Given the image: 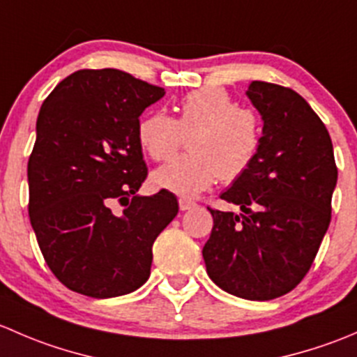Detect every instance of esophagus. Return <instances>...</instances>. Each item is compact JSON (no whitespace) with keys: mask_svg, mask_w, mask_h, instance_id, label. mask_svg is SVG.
Masks as SVG:
<instances>
[{"mask_svg":"<svg viewBox=\"0 0 357 357\" xmlns=\"http://www.w3.org/2000/svg\"><path fill=\"white\" fill-rule=\"evenodd\" d=\"M193 207H197L195 202L186 200V199H179V208H181V211H190V208H193Z\"/></svg>","mask_w":357,"mask_h":357,"instance_id":"34e87169","label":"esophagus"}]
</instances>
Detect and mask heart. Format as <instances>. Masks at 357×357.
<instances>
[{
  "label": "heart",
  "mask_w": 357,
  "mask_h": 357,
  "mask_svg": "<svg viewBox=\"0 0 357 357\" xmlns=\"http://www.w3.org/2000/svg\"><path fill=\"white\" fill-rule=\"evenodd\" d=\"M178 117L164 112L146 115L138 126V142L153 160H167L188 136L185 155L153 171L152 185L190 199L219 178L236 181L247 174L261 152L262 131L257 115L236 107L221 88H202L179 100Z\"/></svg>",
  "instance_id": "b5f03b06"
}]
</instances>
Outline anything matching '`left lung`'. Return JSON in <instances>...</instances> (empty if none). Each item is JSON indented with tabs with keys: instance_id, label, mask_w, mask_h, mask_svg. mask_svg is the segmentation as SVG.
<instances>
[{
	"instance_id": "obj_1",
	"label": "left lung",
	"mask_w": 357,
	"mask_h": 357,
	"mask_svg": "<svg viewBox=\"0 0 357 357\" xmlns=\"http://www.w3.org/2000/svg\"><path fill=\"white\" fill-rule=\"evenodd\" d=\"M247 96L264 121L261 152L221 195L243 214L207 207L214 226L202 255L219 289L271 301L311 269L332 219L338 171L328 129L298 93L252 81Z\"/></svg>"
}]
</instances>
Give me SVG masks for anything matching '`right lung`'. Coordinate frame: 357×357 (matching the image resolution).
Here are the masks:
<instances>
[{
	"mask_svg": "<svg viewBox=\"0 0 357 357\" xmlns=\"http://www.w3.org/2000/svg\"><path fill=\"white\" fill-rule=\"evenodd\" d=\"M165 95L117 68H82L43 102L27 164L29 219L46 264L67 289L95 298L131 294L178 200L136 192L149 169L139 115ZM114 201L125 205L121 215Z\"/></svg>",
	"mask_w": 357,
	"mask_h": 357,
	"instance_id": "add662e5",
	"label": "right lung"
}]
</instances>
